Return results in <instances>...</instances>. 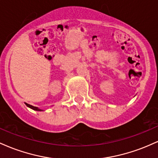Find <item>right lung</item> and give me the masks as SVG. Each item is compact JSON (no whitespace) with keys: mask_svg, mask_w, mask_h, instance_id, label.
Returning a JSON list of instances; mask_svg holds the SVG:
<instances>
[{"mask_svg":"<svg viewBox=\"0 0 158 158\" xmlns=\"http://www.w3.org/2000/svg\"><path fill=\"white\" fill-rule=\"evenodd\" d=\"M25 104H26V106H27V107H29V108H31V109H32V110H36V111H43V110H42V109H40V108H38V107L32 106H31V105L27 104V103H25Z\"/></svg>","mask_w":158,"mask_h":158,"instance_id":"obj_1","label":"right lung"}]
</instances>
